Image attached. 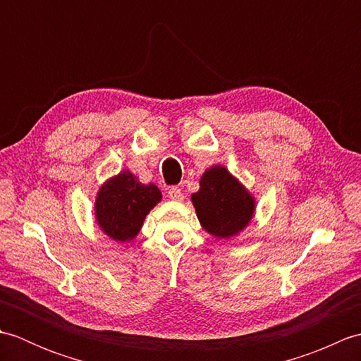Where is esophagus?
<instances>
[{
	"label": "esophagus",
	"instance_id": "obj_1",
	"mask_svg": "<svg viewBox=\"0 0 361 361\" xmlns=\"http://www.w3.org/2000/svg\"><path fill=\"white\" fill-rule=\"evenodd\" d=\"M167 195H169V198H171V200H173V202H181L183 198H185V195H183V192H181V189H178L176 186L169 189Z\"/></svg>",
	"mask_w": 361,
	"mask_h": 361
}]
</instances>
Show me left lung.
Here are the masks:
<instances>
[{
	"label": "left lung",
	"instance_id": "8db88e82",
	"mask_svg": "<svg viewBox=\"0 0 361 361\" xmlns=\"http://www.w3.org/2000/svg\"><path fill=\"white\" fill-rule=\"evenodd\" d=\"M190 200L202 228L217 239L243 233L256 212L255 195L221 164L206 169Z\"/></svg>",
	"mask_w": 361,
	"mask_h": 361
}]
</instances>
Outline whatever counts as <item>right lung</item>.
<instances>
[{"instance_id":"obj_1","label":"right lung","mask_w":361,"mask_h":361,"mask_svg":"<svg viewBox=\"0 0 361 361\" xmlns=\"http://www.w3.org/2000/svg\"><path fill=\"white\" fill-rule=\"evenodd\" d=\"M161 198L158 186L142 185L135 173L124 169L99 188L94 200L96 224L106 237L127 243L141 231L145 217Z\"/></svg>"}]
</instances>
